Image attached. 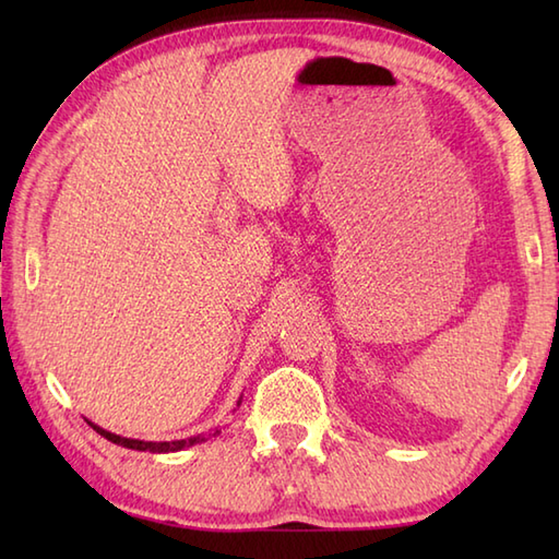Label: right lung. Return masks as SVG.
Returning <instances> with one entry per match:
<instances>
[{
	"label": "right lung",
	"instance_id": "right-lung-1",
	"mask_svg": "<svg viewBox=\"0 0 559 559\" xmlns=\"http://www.w3.org/2000/svg\"><path fill=\"white\" fill-rule=\"evenodd\" d=\"M237 406H240V401H237ZM93 430H96L100 437L110 439L112 444H120V447H127V449H136V451H153V454H165V451H180L185 447H192L197 442H206L204 437H192V439H175V442H144V439H129V437H120V435H112L108 430H103V427L88 423ZM221 430L213 432V437H216Z\"/></svg>",
	"mask_w": 559,
	"mask_h": 559
}]
</instances>
